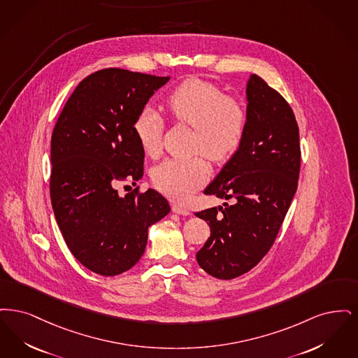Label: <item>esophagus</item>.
<instances>
[{"instance_id": "34e87169", "label": "esophagus", "mask_w": 358, "mask_h": 358, "mask_svg": "<svg viewBox=\"0 0 358 358\" xmlns=\"http://www.w3.org/2000/svg\"><path fill=\"white\" fill-rule=\"evenodd\" d=\"M172 211L179 215H189V210H187L186 207L179 204H172Z\"/></svg>"}]
</instances>
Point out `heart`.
Instances as JSON below:
<instances>
[{"label":"heart","mask_w":358,"mask_h":358,"mask_svg":"<svg viewBox=\"0 0 358 358\" xmlns=\"http://www.w3.org/2000/svg\"><path fill=\"white\" fill-rule=\"evenodd\" d=\"M166 107L178 123L194 128L191 151L214 162H226L241 148L248 112L233 96L206 80L188 78L172 90ZM164 122L152 107H144L134 122V132L145 155L157 156L162 150ZM154 186L178 202L188 201L210 178V167L202 156L170 157L159 163L151 173Z\"/></svg>","instance_id":"obj_1"}]
</instances>
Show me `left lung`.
Here are the masks:
<instances>
[{"label":"left lung","instance_id":"8db88e82","mask_svg":"<svg viewBox=\"0 0 358 358\" xmlns=\"http://www.w3.org/2000/svg\"><path fill=\"white\" fill-rule=\"evenodd\" d=\"M246 94L243 143L204 189L206 195L234 202L195 214L211 230L196 261L219 280L248 273L271 249L301 169L299 131L289 103L257 75L250 76Z\"/></svg>","mask_w":358,"mask_h":358}]
</instances>
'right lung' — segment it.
<instances>
[{
    "instance_id": "right-lung-1",
    "label": "right lung",
    "mask_w": 358,
    "mask_h": 358,
    "mask_svg": "<svg viewBox=\"0 0 358 358\" xmlns=\"http://www.w3.org/2000/svg\"><path fill=\"white\" fill-rule=\"evenodd\" d=\"M170 78L120 68L80 81L65 103L50 141V201L64 241L80 264L112 277L138 264L148 227L170 213L167 199L139 187H116L143 176L144 151L134 122Z\"/></svg>"
}]
</instances>
